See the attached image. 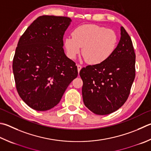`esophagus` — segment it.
<instances>
[{
	"label": "esophagus",
	"instance_id": "1",
	"mask_svg": "<svg viewBox=\"0 0 151 151\" xmlns=\"http://www.w3.org/2000/svg\"><path fill=\"white\" fill-rule=\"evenodd\" d=\"M76 66H77V68H78V73L80 72V70H81V68H82V66L81 65H79V64H78V65H76Z\"/></svg>",
	"mask_w": 151,
	"mask_h": 151
}]
</instances>
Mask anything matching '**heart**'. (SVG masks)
<instances>
[{"instance_id":"heart-1","label":"heart","mask_w":151,"mask_h":151,"mask_svg":"<svg viewBox=\"0 0 151 151\" xmlns=\"http://www.w3.org/2000/svg\"><path fill=\"white\" fill-rule=\"evenodd\" d=\"M73 37L65 40L67 55L75 59L81 52L87 63L99 65L108 60L116 51L119 38L112 29L96 24H84L75 29Z\"/></svg>"}]
</instances>
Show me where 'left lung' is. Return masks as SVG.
Returning a JSON list of instances; mask_svg holds the SVG:
<instances>
[{"label":"left lung","mask_w":151,"mask_h":151,"mask_svg":"<svg viewBox=\"0 0 151 151\" xmlns=\"http://www.w3.org/2000/svg\"><path fill=\"white\" fill-rule=\"evenodd\" d=\"M84 105L97 115L116 111L127 100L135 77V53L123 27L113 55L103 63L88 65L79 73Z\"/></svg>","instance_id":"1"}]
</instances>
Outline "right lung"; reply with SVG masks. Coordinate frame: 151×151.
<instances>
[{
  "label": "right lung",
  "instance_id": "1",
  "mask_svg": "<svg viewBox=\"0 0 151 151\" xmlns=\"http://www.w3.org/2000/svg\"><path fill=\"white\" fill-rule=\"evenodd\" d=\"M70 22L64 16H40L18 41L12 63L16 90L35 110H49L57 105L77 77L76 63L65 55L63 47Z\"/></svg>",
  "mask_w": 151,
  "mask_h": 151
}]
</instances>
